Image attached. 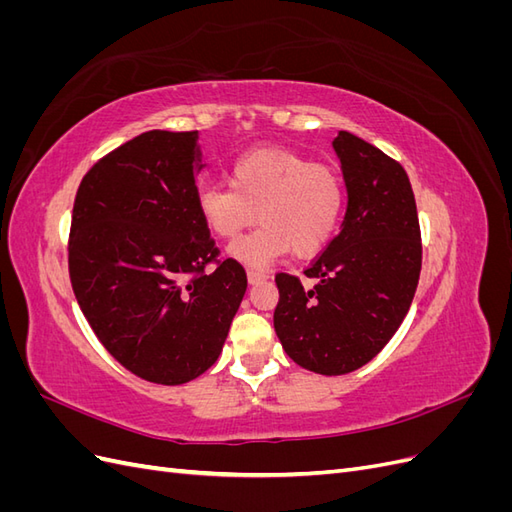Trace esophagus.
<instances>
[{"instance_id": "esophagus-1", "label": "esophagus", "mask_w": 512, "mask_h": 512, "mask_svg": "<svg viewBox=\"0 0 512 512\" xmlns=\"http://www.w3.org/2000/svg\"><path fill=\"white\" fill-rule=\"evenodd\" d=\"M267 280H269V275H267L265 271L247 269V282H250L252 286H256V284H262V282H267Z\"/></svg>"}]
</instances>
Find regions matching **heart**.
<instances>
[{"instance_id": "heart-1", "label": "heart", "mask_w": 512, "mask_h": 512, "mask_svg": "<svg viewBox=\"0 0 512 512\" xmlns=\"http://www.w3.org/2000/svg\"><path fill=\"white\" fill-rule=\"evenodd\" d=\"M205 226L220 239H235L262 220L252 235L230 245V256L262 269L290 250L316 254L331 239L344 207V185L327 164L288 149H256L230 168L228 185L209 183L196 194Z\"/></svg>"}]
</instances>
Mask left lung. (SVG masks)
<instances>
[{"mask_svg":"<svg viewBox=\"0 0 512 512\" xmlns=\"http://www.w3.org/2000/svg\"><path fill=\"white\" fill-rule=\"evenodd\" d=\"M333 149L348 192L342 228L305 269L314 288L275 275L280 303L273 312L286 354L322 376L350 374L389 344L412 305L423 258L406 170L346 130Z\"/></svg>","mask_w":512,"mask_h":512,"instance_id":"left-lung-1","label":"left lung"}]
</instances>
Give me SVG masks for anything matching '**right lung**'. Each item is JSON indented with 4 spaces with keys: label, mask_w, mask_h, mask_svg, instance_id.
<instances>
[{
    "label": "right lung",
    "mask_w": 512,
    "mask_h": 512,
    "mask_svg": "<svg viewBox=\"0 0 512 512\" xmlns=\"http://www.w3.org/2000/svg\"><path fill=\"white\" fill-rule=\"evenodd\" d=\"M198 132L149 130L83 177L72 211L74 297L102 346L132 374L185 384L218 361L247 288L196 207Z\"/></svg>",
    "instance_id": "obj_1"
}]
</instances>
